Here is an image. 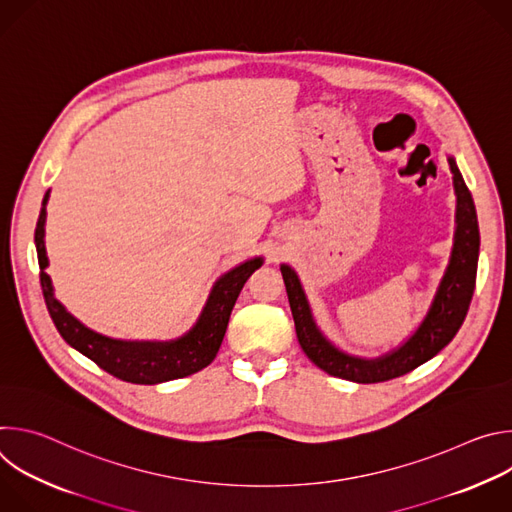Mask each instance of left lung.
I'll return each instance as SVG.
<instances>
[{"label":"left lung","mask_w":512,"mask_h":512,"mask_svg":"<svg viewBox=\"0 0 512 512\" xmlns=\"http://www.w3.org/2000/svg\"><path fill=\"white\" fill-rule=\"evenodd\" d=\"M448 164L454 174L456 192V231L450 261L423 322L395 350L379 358H360L336 348L316 326L298 273L289 265H281V275L285 281L291 316H294L296 322L300 346L318 369L332 377L362 385L391 381L411 373L419 364L433 358L452 342L460 330L476 285L480 231L472 194L456 166V160L450 156Z\"/></svg>","instance_id":"8db88e82"}]
</instances>
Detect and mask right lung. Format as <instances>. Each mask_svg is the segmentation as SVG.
<instances>
[{
    "label": "right lung",
    "mask_w": 512,
    "mask_h": 512,
    "mask_svg": "<svg viewBox=\"0 0 512 512\" xmlns=\"http://www.w3.org/2000/svg\"><path fill=\"white\" fill-rule=\"evenodd\" d=\"M48 196L50 192H46L42 200L34 243L38 251L40 285H42L44 302L56 330L66 340V344H70L72 348H77L81 354L91 358L109 375L135 385H158V383L194 375L204 367H208V364L214 360L218 348H221L233 306L241 294L245 281L251 277L255 269L263 265V259L261 257L249 259L218 277L216 283L212 285V291L206 300V306L202 308L200 318L184 336L168 342L115 340V338L97 334L85 324H81L54 298L52 279L46 273L48 257H46V245H44Z\"/></svg>",
    "instance_id": "1"
}]
</instances>
